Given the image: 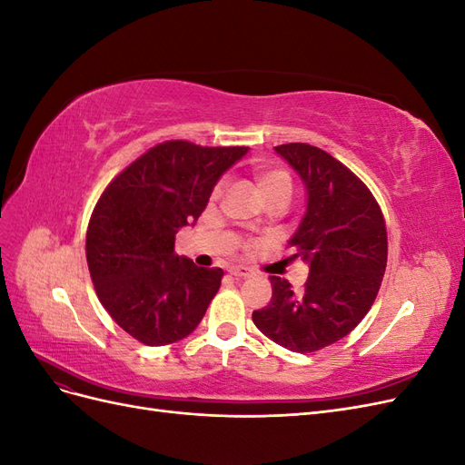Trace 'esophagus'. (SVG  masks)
I'll use <instances>...</instances> for the list:
<instances>
[{"label": "esophagus", "mask_w": 465, "mask_h": 465, "mask_svg": "<svg viewBox=\"0 0 465 465\" xmlns=\"http://www.w3.org/2000/svg\"><path fill=\"white\" fill-rule=\"evenodd\" d=\"M229 273L234 277H250L254 272H252L246 265H232V267H229Z\"/></svg>", "instance_id": "obj_1"}]
</instances>
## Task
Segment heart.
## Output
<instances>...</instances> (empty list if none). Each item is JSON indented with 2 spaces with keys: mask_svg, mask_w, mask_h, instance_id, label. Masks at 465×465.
<instances>
[{
  "mask_svg": "<svg viewBox=\"0 0 465 465\" xmlns=\"http://www.w3.org/2000/svg\"><path fill=\"white\" fill-rule=\"evenodd\" d=\"M252 178L258 192L262 193L263 202L270 203H289L292 195V180L285 168L270 166V164H258L252 171ZM223 193V184H217L211 192V202H217Z\"/></svg>",
  "mask_w": 465,
  "mask_h": 465,
  "instance_id": "1",
  "label": "heart"
}]
</instances>
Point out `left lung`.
I'll return each mask as SVG.
<instances>
[{"label":"left lung","mask_w":465,"mask_h":465,"mask_svg":"<svg viewBox=\"0 0 465 465\" xmlns=\"http://www.w3.org/2000/svg\"><path fill=\"white\" fill-rule=\"evenodd\" d=\"M304 182L306 215L289 241L311 273L302 292L270 277L272 301L256 328L294 353H314L353 331L376 299L388 262L386 221L372 192L330 153L308 143L277 145Z\"/></svg>","instance_id":"left-lung-1"}]
</instances>
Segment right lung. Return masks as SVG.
<instances>
[{
	"instance_id": "1",
	"label": "right lung",
	"mask_w": 465,
	"mask_h": 465,
	"mask_svg": "<svg viewBox=\"0 0 465 465\" xmlns=\"http://www.w3.org/2000/svg\"><path fill=\"white\" fill-rule=\"evenodd\" d=\"M246 151L171 139L125 166L98 198L87 265L98 301L134 340L161 347L198 328L223 270L180 258L174 236L198 221L221 174Z\"/></svg>"
}]
</instances>
